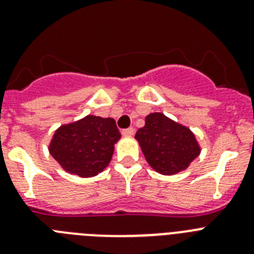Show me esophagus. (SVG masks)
I'll return each mask as SVG.
<instances>
[{
	"mask_svg": "<svg viewBox=\"0 0 254 254\" xmlns=\"http://www.w3.org/2000/svg\"><path fill=\"white\" fill-rule=\"evenodd\" d=\"M122 134H123V136H133V134H134V128L129 127V128L123 129Z\"/></svg>",
	"mask_w": 254,
	"mask_h": 254,
	"instance_id": "1",
	"label": "esophagus"
}]
</instances>
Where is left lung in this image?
<instances>
[{
  "mask_svg": "<svg viewBox=\"0 0 254 254\" xmlns=\"http://www.w3.org/2000/svg\"><path fill=\"white\" fill-rule=\"evenodd\" d=\"M134 138L150 167L164 176L185 170L199 154L198 143L190 128L163 113L149 114Z\"/></svg>",
  "mask_w": 254,
  "mask_h": 254,
  "instance_id": "8db88e82",
  "label": "left lung"
}]
</instances>
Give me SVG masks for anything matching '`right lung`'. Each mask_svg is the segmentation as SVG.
Instances as JSON below:
<instances>
[{
    "label": "right lung",
    "instance_id": "right-lung-1",
    "mask_svg": "<svg viewBox=\"0 0 254 254\" xmlns=\"http://www.w3.org/2000/svg\"><path fill=\"white\" fill-rule=\"evenodd\" d=\"M121 138L113 118L87 116L56 131L49 152L61 167L78 177H93L111 161L114 143Z\"/></svg>",
    "mask_w": 254,
    "mask_h": 254
}]
</instances>
